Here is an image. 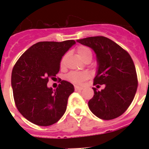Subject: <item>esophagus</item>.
I'll list each match as a JSON object with an SVG mask.
<instances>
[{
	"label": "esophagus",
	"mask_w": 149,
	"mask_h": 149,
	"mask_svg": "<svg viewBox=\"0 0 149 149\" xmlns=\"http://www.w3.org/2000/svg\"><path fill=\"white\" fill-rule=\"evenodd\" d=\"M84 89L83 87H81V86H74V89H75L76 91H80V90H82V89Z\"/></svg>",
	"instance_id": "1"
}]
</instances>
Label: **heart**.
Here are the masks:
<instances>
[{
  "label": "heart",
  "instance_id": "heart-1",
  "mask_svg": "<svg viewBox=\"0 0 149 149\" xmlns=\"http://www.w3.org/2000/svg\"><path fill=\"white\" fill-rule=\"evenodd\" d=\"M77 52L79 56L83 60L86 58V57H87V56H92V51L86 46H79L78 48H77ZM88 77H89V74L86 72H71L70 73H68L67 74L66 78L68 81L73 83V84H82L84 81H86V79L88 78Z\"/></svg>",
  "mask_w": 149,
  "mask_h": 149
}]
</instances>
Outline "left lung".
<instances>
[{"instance_id":"8db88e82","label":"left lung","mask_w":149,"mask_h":149,"mask_svg":"<svg viewBox=\"0 0 149 149\" xmlns=\"http://www.w3.org/2000/svg\"><path fill=\"white\" fill-rule=\"evenodd\" d=\"M77 42L96 54L98 68L93 85H105L101 91L93 88L94 95L88 102L89 108L104 120L120 116L131 105L137 89V75L131 56L121 46L102 36Z\"/></svg>"}]
</instances>
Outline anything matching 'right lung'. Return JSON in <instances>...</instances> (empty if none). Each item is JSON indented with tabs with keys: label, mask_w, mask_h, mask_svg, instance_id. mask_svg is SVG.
<instances>
[{
	"label": "right lung",
	"mask_w": 149,
	"mask_h": 149,
	"mask_svg": "<svg viewBox=\"0 0 149 149\" xmlns=\"http://www.w3.org/2000/svg\"><path fill=\"white\" fill-rule=\"evenodd\" d=\"M74 44V40L39 42L29 48L13 67L11 84L15 106L30 122L49 126L65 113L74 86L62 81L53 90L47 84L49 78H55L62 57Z\"/></svg>",
	"instance_id": "add662e5"
}]
</instances>
